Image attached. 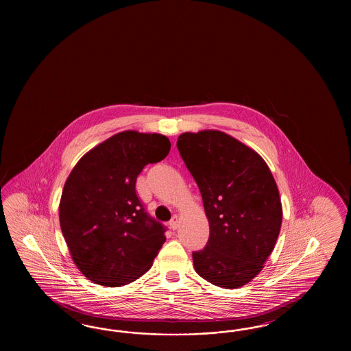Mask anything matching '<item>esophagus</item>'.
I'll list each match as a JSON object with an SVG mask.
<instances>
[{
	"mask_svg": "<svg viewBox=\"0 0 351 351\" xmlns=\"http://www.w3.org/2000/svg\"><path fill=\"white\" fill-rule=\"evenodd\" d=\"M178 225H179V217H178V215H175V216L171 219L170 228L172 230H175V229L178 228Z\"/></svg>",
	"mask_w": 351,
	"mask_h": 351,
	"instance_id": "obj_1",
	"label": "esophagus"
}]
</instances>
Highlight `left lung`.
Listing matches in <instances>:
<instances>
[{
	"label": "left lung",
	"mask_w": 351,
	"mask_h": 351,
	"mask_svg": "<svg viewBox=\"0 0 351 351\" xmlns=\"http://www.w3.org/2000/svg\"><path fill=\"white\" fill-rule=\"evenodd\" d=\"M176 145L210 223L207 245L193 252L194 269L217 287H242L263 270L280 232L271 171L254 149L217 130L184 132Z\"/></svg>",
	"instance_id": "8db88e82"
}]
</instances>
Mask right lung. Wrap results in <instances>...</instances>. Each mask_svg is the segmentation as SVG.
Wrapping results in <instances>:
<instances>
[{
	"mask_svg": "<svg viewBox=\"0 0 351 351\" xmlns=\"http://www.w3.org/2000/svg\"><path fill=\"white\" fill-rule=\"evenodd\" d=\"M171 149L160 134L123 131L87 152L65 181L59 204L75 265L96 285L121 287L145 274L166 241L136 194L138 175Z\"/></svg>",
	"mask_w": 351,
	"mask_h": 351,
	"instance_id": "obj_1",
	"label": "right lung"
}]
</instances>
